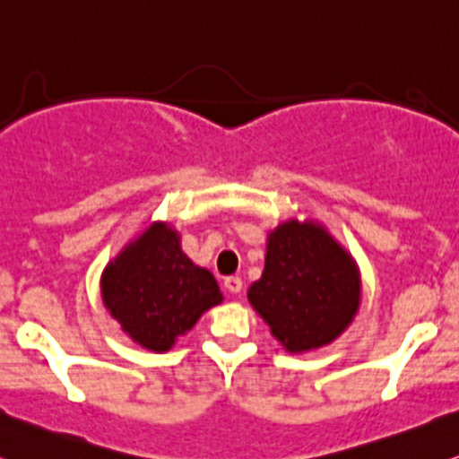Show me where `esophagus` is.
I'll return each mask as SVG.
<instances>
[{
  "label": "esophagus",
  "instance_id": "34e87169",
  "mask_svg": "<svg viewBox=\"0 0 459 459\" xmlns=\"http://www.w3.org/2000/svg\"><path fill=\"white\" fill-rule=\"evenodd\" d=\"M225 288H228V292H231V295H238L240 290H243V280H240V277H236V275H231V277H225Z\"/></svg>",
  "mask_w": 459,
  "mask_h": 459
}]
</instances>
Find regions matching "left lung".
<instances>
[{
	"label": "left lung",
	"mask_w": 459,
	"mask_h": 459,
	"mask_svg": "<svg viewBox=\"0 0 459 459\" xmlns=\"http://www.w3.org/2000/svg\"><path fill=\"white\" fill-rule=\"evenodd\" d=\"M247 297L288 351H310L353 321L359 277L351 255L321 225L288 221L271 231L264 273Z\"/></svg>",
	"instance_id": "obj_1"
}]
</instances>
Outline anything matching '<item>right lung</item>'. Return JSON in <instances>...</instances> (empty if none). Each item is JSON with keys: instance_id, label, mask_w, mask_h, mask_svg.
<instances>
[{"instance_id": "add662e5", "label": "right lung", "mask_w": 459, "mask_h": 459, "mask_svg": "<svg viewBox=\"0 0 459 459\" xmlns=\"http://www.w3.org/2000/svg\"><path fill=\"white\" fill-rule=\"evenodd\" d=\"M101 295L132 341L167 351L205 310L223 301L214 275L179 249L178 231L153 223L106 266Z\"/></svg>"}]
</instances>
